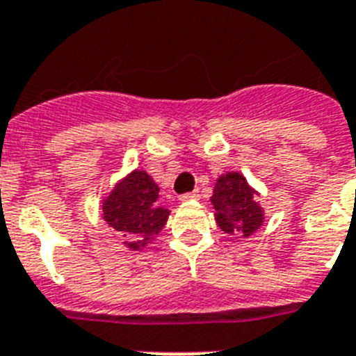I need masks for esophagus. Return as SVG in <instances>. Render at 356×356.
Instances as JSON below:
<instances>
[{"label": "esophagus", "mask_w": 356, "mask_h": 356, "mask_svg": "<svg viewBox=\"0 0 356 356\" xmlns=\"http://www.w3.org/2000/svg\"><path fill=\"white\" fill-rule=\"evenodd\" d=\"M179 199L182 200V202H190V200H199L200 199V193L199 191H190V193H184V195H181Z\"/></svg>", "instance_id": "esophagus-1"}]
</instances>
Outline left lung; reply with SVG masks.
<instances>
[{
    "label": "left lung",
    "instance_id": "obj_1",
    "mask_svg": "<svg viewBox=\"0 0 356 356\" xmlns=\"http://www.w3.org/2000/svg\"><path fill=\"white\" fill-rule=\"evenodd\" d=\"M258 191L240 172H227L216 179L211 204L215 208L216 225L227 234L247 238L261 227L264 208L256 202Z\"/></svg>",
    "mask_w": 356,
    "mask_h": 356
}]
</instances>
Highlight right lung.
Instances as JSON below:
<instances>
[{
	"label": "right lung",
	"instance_id": "obj_1",
	"mask_svg": "<svg viewBox=\"0 0 356 356\" xmlns=\"http://www.w3.org/2000/svg\"><path fill=\"white\" fill-rule=\"evenodd\" d=\"M159 186L145 170H132L102 200L104 220L123 234L131 251H143L166 225L170 211L161 208Z\"/></svg>",
	"mask_w": 356,
	"mask_h": 356
}]
</instances>
